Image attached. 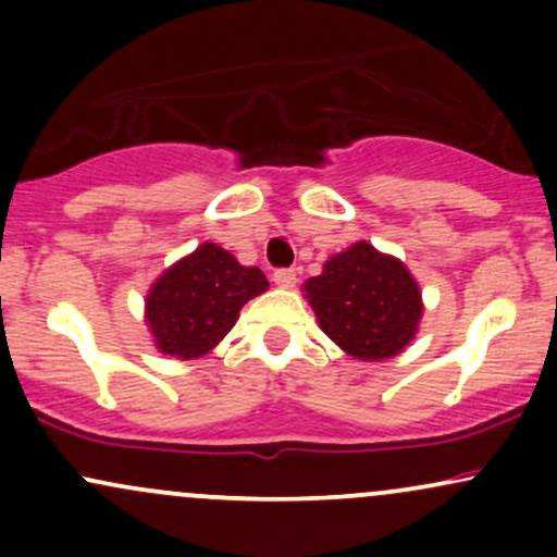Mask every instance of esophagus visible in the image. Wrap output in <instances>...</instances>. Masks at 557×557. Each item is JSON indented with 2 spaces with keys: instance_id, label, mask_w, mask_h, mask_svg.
I'll return each mask as SVG.
<instances>
[{
  "instance_id": "esophagus-1",
  "label": "esophagus",
  "mask_w": 557,
  "mask_h": 557,
  "mask_svg": "<svg viewBox=\"0 0 557 557\" xmlns=\"http://www.w3.org/2000/svg\"><path fill=\"white\" fill-rule=\"evenodd\" d=\"M296 283H298L296 270H277V272H274V285H277V287H285V290H290V287H296Z\"/></svg>"
}]
</instances>
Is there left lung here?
<instances>
[{"label":"left lung","mask_w":557,"mask_h":557,"mask_svg":"<svg viewBox=\"0 0 557 557\" xmlns=\"http://www.w3.org/2000/svg\"><path fill=\"white\" fill-rule=\"evenodd\" d=\"M304 298L324 335L359 361L403 354L424 317L421 287L411 270L367 240L324 261L322 274L304 283Z\"/></svg>","instance_id":"obj_1"}]
</instances>
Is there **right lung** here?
Masks as SVG:
<instances>
[{
  "label": "right lung",
  "mask_w": 557,
  "mask_h": 557,
  "mask_svg": "<svg viewBox=\"0 0 557 557\" xmlns=\"http://www.w3.org/2000/svg\"><path fill=\"white\" fill-rule=\"evenodd\" d=\"M270 287L259 267H243L216 243H201L151 283L144 322L157 350L194 361L225 341L240 309Z\"/></svg>",
  "instance_id": "obj_1"
}]
</instances>
